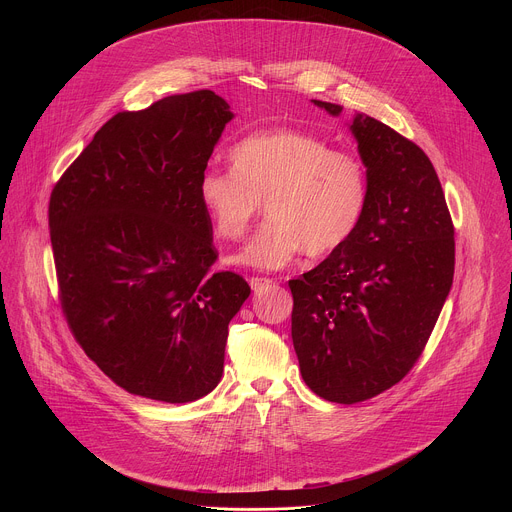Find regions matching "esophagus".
Wrapping results in <instances>:
<instances>
[{"label":"esophagus","instance_id":"1","mask_svg":"<svg viewBox=\"0 0 512 512\" xmlns=\"http://www.w3.org/2000/svg\"><path fill=\"white\" fill-rule=\"evenodd\" d=\"M249 283H251L253 291H261V289L269 287L273 283V279H269V277H249Z\"/></svg>","mask_w":512,"mask_h":512}]
</instances>
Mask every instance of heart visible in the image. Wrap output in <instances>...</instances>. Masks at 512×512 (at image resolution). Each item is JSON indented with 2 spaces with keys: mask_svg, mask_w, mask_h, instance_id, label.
Listing matches in <instances>:
<instances>
[{
  "mask_svg": "<svg viewBox=\"0 0 512 512\" xmlns=\"http://www.w3.org/2000/svg\"><path fill=\"white\" fill-rule=\"evenodd\" d=\"M231 170H206L198 200L221 241H239L263 210L267 221L235 257L255 269H281L300 253L340 249L358 229L369 204L364 164L298 129H267L239 139Z\"/></svg>",
  "mask_w": 512,
  "mask_h": 512,
  "instance_id": "1",
  "label": "heart"
}]
</instances>
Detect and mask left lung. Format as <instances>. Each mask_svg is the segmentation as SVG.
I'll return each instance as SVG.
<instances>
[{"mask_svg": "<svg viewBox=\"0 0 512 512\" xmlns=\"http://www.w3.org/2000/svg\"><path fill=\"white\" fill-rule=\"evenodd\" d=\"M314 103L332 115L342 111ZM350 129L369 174L367 210L340 249L289 279L302 379L318 397L342 405L381 395L413 369L456 263L454 223L425 152L364 113Z\"/></svg>", "mask_w": 512, "mask_h": 512, "instance_id": "1", "label": "left lung"}]
</instances>
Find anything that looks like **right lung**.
Masks as SVG:
<instances>
[{
    "label": "right lung",
    "mask_w": 512,
    "mask_h": 512,
    "mask_svg": "<svg viewBox=\"0 0 512 512\" xmlns=\"http://www.w3.org/2000/svg\"><path fill=\"white\" fill-rule=\"evenodd\" d=\"M231 119L208 89L121 111L52 188L62 314L127 393L190 403L223 377L229 322L251 287L212 271L218 251L198 180Z\"/></svg>",
    "instance_id": "1"
}]
</instances>
